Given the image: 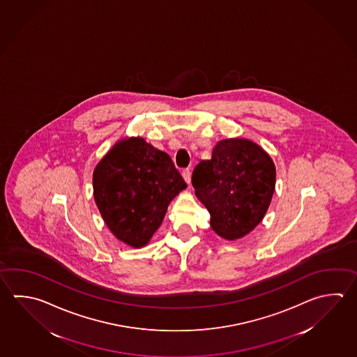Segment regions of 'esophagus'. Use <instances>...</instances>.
<instances>
[{"mask_svg":"<svg viewBox=\"0 0 357 357\" xmlns=\"http://www.w3.org/2000/svg\"><path fill=\"white\" fill-rule=\"evenodd\" d=\"M182 177L188 183L191 182V171H190V169H182Z\"/></svg>","mask_w":357,"mask_h":357,"instance_id":"34e87169","label":"esophagus"}]
</instances>
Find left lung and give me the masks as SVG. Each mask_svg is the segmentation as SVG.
Here are the masks:
<instances>
[{
	"mask_svg": "<svg viewBox=\"0 0 357 357\" xmlns=\"http://www.w3.org/2000/svg\"><path fill=\"white\" fill-rule=\"evenodd\" d=\"M191 181L215 233L236 240L263 220L275 188V166L257 143L229 138L218 142L211 160L195 167Z\"/></svg>",
	"mask_w": 357,
	"mask_h": 357,
	"instance_id": "left-lung-1",
	"label": "left lung"
}]
</instances>
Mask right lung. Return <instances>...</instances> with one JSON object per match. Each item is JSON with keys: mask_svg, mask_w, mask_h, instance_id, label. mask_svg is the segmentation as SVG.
<instances>
[{"mask_svg": "<svg viewBox=\"0 0 357 357\" xmlns=\"http://www.w3.org/2000/svg\"><path fill=\"white\" fill-rule=\"evenodd\" d=\"M186 188L171 157L141 137L118 141L93 174L94 200L104 222L132 248L149 244L169 202Z\"/></svg>", "mask_w": 357, "mask_h": 357, "instance_id": "1", "label": "right lung"}]
</instances>
